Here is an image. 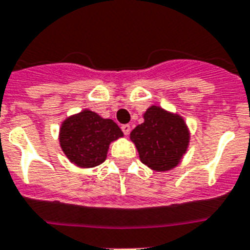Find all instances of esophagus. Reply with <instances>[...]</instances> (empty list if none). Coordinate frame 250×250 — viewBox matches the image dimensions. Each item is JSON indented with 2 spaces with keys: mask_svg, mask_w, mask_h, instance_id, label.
Segmentation results:
<instances>
[{
  "mask_svg": "<svg viewBox=\"0 0 250 250\" xmlns=\"http://www.w3.org/2000/svg\"><path fill=\"white\" fill-rule=\"evenodd\" d=\"M121 130H123V133L125 135H129V133H130V125L125 124V125H123V126H121Z\"/></svg>",
  "mask_w": 250,
  "mask_h": 250,
  "instance_id": "obj_1",
  "label": "esophagus"
}]
</instances>
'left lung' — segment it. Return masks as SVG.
Here are the masks:
<instances>
[{"mask_svg": "<svg viewBox=\"0 0 250 250\" xmlns=\"http://www.w3.org/2000/svg\"><path fill=\"white\" fill-rule=\"evenodd\" d=\"M143 119L145 123L130 133L139 159L152 170H171L188 147L189 131L185 120L159 105H151Z\"/></svg>", "mask_w": 250, "mask_h": 250, "instance_id": "left-lung-1", "label": "left lung"}]
</instances>
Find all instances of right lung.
Here are the masks:
<instances>
[{
    "label": "right lung",
    "mask_w": 250,
    "mask_h": 250,
    "mask_svg": "<svg viewBox=\"0 0 250 250\" xmlns=\"http://www.w3.org/2000/svg\"><path fill=\"white\" fill-rule=\"evenodd\" d=\"M123 135L113 120L83 109L62 123L59 142L72 164L80 167H94L105 160L111 142Z\"/></svg>",
    "instance_id": "1"
}]
</instances>
